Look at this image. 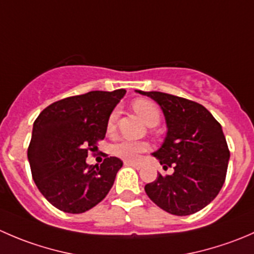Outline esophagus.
Returning a JSON list of instances; mask_svg holds the SVG:
<instances>
[{"mask_svg": "<svg viewBox=\"0 0 254 254\" xmlns=\"http://www.w3.org/2000/svg\"><path fill=\"white\" fill-rule=\"evenodd\" d=\"M124 163L127 166H131V167L136 168V170H140V165L137 162H134V161H125Z\"/></svg>", "mask_w": 254, "mask_h": 254, "instance_id": "obj_1", "label": "esophagus"}]
</instances>
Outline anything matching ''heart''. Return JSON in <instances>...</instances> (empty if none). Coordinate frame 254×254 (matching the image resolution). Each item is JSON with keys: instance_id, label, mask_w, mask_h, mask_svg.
<instances>
[{"instance_id": "heart-1", "label": "heart", "mask_w": 254, "mask_h": 254, "mask_svg": "<svg viewBox=\"0 0 254 254\" xmlns=\"http://www.w3.org/2000/svg\"><path fill=\"white\" fill-rule=\"evenodd\" d=\"M132 108L148 127H151V125L155 127L160 122V111H158L157 106L153 102L147 101V99H136L132 103ZM117 120L118 111L114 109L109 115L108 122H107V130L108 131L114 130ZM146 147L147 146H146L145 142L132 141V140H120V141L113 145V153L118 157L125 158V160H134L140 152L146 150Z\"/></svg>"}]
</instances>
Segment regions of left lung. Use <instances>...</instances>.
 I'll list each match as a JSON object with an SVG mask.
<instances>
[{
    "mask_svg": "<svg viewBox=\"0 0 254 254\" xmlns=\"http://www.w3.org/2000/svg\"><path fill=\"white\" fill-rule=\"evenodd\" d=\"M162 109L163 143L152 153L171 176L158 173L145 186L148 198L170 214L186 216L211 203L224 186L230 151L221 125L205 107L162 92L136 91Z\"/></svg>",
    "mask_w": 254,
    "mask_h": 254,
    "instance_id": "1",
    "label": "left lung"
}]
</instances>
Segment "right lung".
Returning a JSON list of instances; mask_svg holds the SVG:
<instances>
[{
  "instance_id": "obj_1",
  "label": "right lung",
  "mask_w": 254,
  "mask_h": 254,
  "mask_svg": "<svg viewBox=\"0 0 254 254\" xmlns=\"http://www.w3.org/2000/svg\"><path fill=\"white\" fill-rule=\"evenodd\" d=\"M125 89L92 91L47 107L33 124L28 147L32 176L40 193L54 206L81 214L106 198L123 161L106 157L101 166L87 165L107 132V122Z\"/></svg>"
}]
</instances>
